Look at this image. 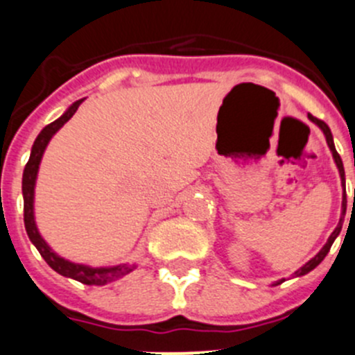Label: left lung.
Listing matches in <instances>:
<instances>
[{
    "label": "left lung",
    "instance_id": "8db88e82",
    "mask_svg": "<svg viewBox=\"0 0 355 355\" xmlns=\"http://www.w3.org/2000/svg\"><path fill=\"white\" fill-rule=\"evenodd\" d=\"M309 119H311L312 123H315V125H318L319 128L322 130V133H324V137H326V142H328V147H329V150H331V154H333V159H335V163H336V168H338V171H340V178H342V187H343V198H342V216H340V222H338V225H336V229L333 230V232H331V236H329L328 243H326L324 246L321 248V251H319V253L315 254V257L312 258V260H309L307 263L304 265V267H300V269H298L297 272L293 274L295 277L305 276V274H309V272H311V270H314L315 267H318V265L321 263L322 260H324V257H326V254H328L329 248H331V244L335 243V239H336V237H338L340 230H342V225H343V216H345V211H347V194H345V170H343L342 157H340V154L336 153V149H335V144H333V135H331V130H329V126L326 125L324 121H321V119L314 118V116H312V114H309ZM283 281H284V279L277 281V283H276V286H277V284H281V283H283Z\"/></svg>",
    "mask_w": 355,
    "mask_h": 355
}]
</instances>
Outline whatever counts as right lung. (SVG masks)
<instances>
[{
	"mask_svg": "<svg viewBox=\"0 0 355 355\" xmlns=\"http://www.w3.org/2000/svg\"><path fill=\"white\" fill-rule=\"evenodd\" d=\"M81 102L83 98L81 101H76L60 118L55 119V121L50 123L48 126H44V128L41 130L40 135L36 137V140H34L29 161H27L22 175L24 223H26V230L31 243L36 246V250L40 251L41 257L44 258V261L50 265L55 272H58L60 276L79 281V283L83 284H88V286H104V284L112 283V281L119 279V277L132 272V270L135 269V265H116V267H97V269H95V267H88V265L72 263V261L58 257V254L44 243V239L40 236V232H37L36 222H34V185H36V177L37 170H40L41 157H43V153L44 149H46L48 142L51 140V137H53L55 133L74 116V112L78 111Z\"/></svg>",
	"mask_w": 355,
	"mask_h": 355,
	"instance_id": "right-lung-1",
	"label": "right lung"
}]
</instances>
